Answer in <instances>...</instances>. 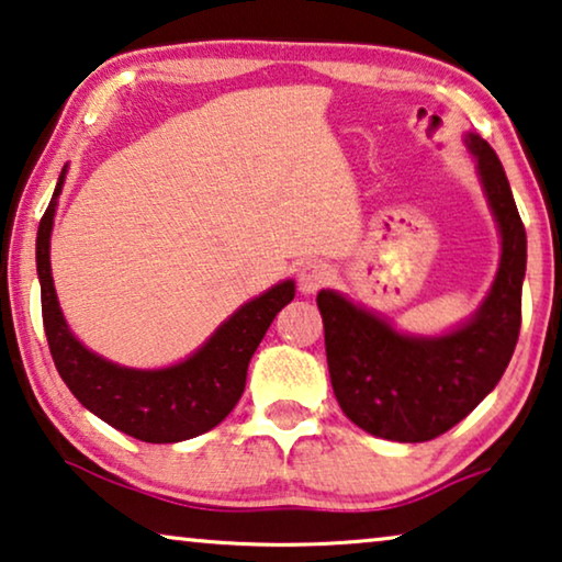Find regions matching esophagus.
<instances>
[{
  "label": "esophagus",
  "mask_w": 562,
  "mask_h": 562,
  "mask_svg": "<svg viewBox=\"0 0 562 562\" xmlns=\"http://www.w3.org/2000/svg\"><path fill=\"white\" fill-rule=\"evenodd\" d=\"M329 281H333V268H329L325 260H312V263H306L302 271H299V289H302L304 294H314V291L327 286Z\"/></svg>",
  "instance_id": "obj_1"
}]
</instances>
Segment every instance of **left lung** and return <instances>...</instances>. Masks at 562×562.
<instances>
[{"label":"left lung","mask_w":562,"mask_h":562,"mask_svg":"<svg viewBox=\"0 0 562 562\" xmlns=\"http://www.w3.org/2000/svg\"><path fill=\"white\" fill-rule=\"evenodd\" d=\"M502 233V266L475 317L445 337L398 335L335 291H319L329 379L345 417L373 437L427 442L486 398L509 366L521 325L527 233L494 148L468 137Z\"/></svg>","instance_id":"left-lung-1"}]
</instances>
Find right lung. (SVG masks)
I'll return each mask as SVG.
<instances>
[{
    "label": "right lung",
    "instance_id": "right-lung-1",
    "mask_svg": "<svg viewBox=\"0 0 562 562\" xmlns=\"http://www.w3.org/2000/svg\"><path fill=\"white\" fill-rule=\"evenodd\" d=\"M66 171V168H64ZM58 187L37 227L43 327L60 379L99 419L143 442H181L217 427L245 391L252 352L276 314L294 299V281H283L240 306L189 360L164 371H135L94 356L68 333L50 276V229Z\"/></svg>",
    "mask_w": 562,
    "mask_h": 562
}]
</instances>
